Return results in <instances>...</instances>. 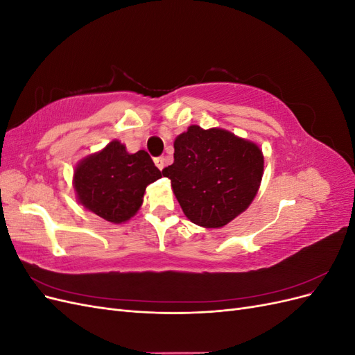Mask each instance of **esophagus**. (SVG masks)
Returning <instances> with one entry per match:
<instances>
[{"label": "esophagus", "instance_id": "esophagus-1", "mask_svg": "<svg viewBox=\"0 0 355 355\" xmlns=\"http://www.w3.org/2000/svg\"><path fill=\"white\" fill-rule=\"evenodd\" d=\"M155 166H157L159 170H163L164 166H166V159H164V158H155Z\"/></svg>", "mask_w": 355, "mask_h": 355}]
</instances>
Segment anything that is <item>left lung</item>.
Listing matches in <instances>:
<instances>
[{"instance_id": "1", "label": "left lung", "mask_w": 355, "mask_h": 355, "mask_svg": "<svg viewBox=\"0 0 355 355\" xmlns=\"http://www.w3.org/2000/svg\"><path fill=\"white\" fill-rule=\"evenodd\" d=\"M175 163L163 170L185 216L222 228L254 200L263 176L259 145L230 130L189 125L175 139Z\"/></svg>"}]
</instances>
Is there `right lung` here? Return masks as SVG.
<instances>
[{
    "label": "right lung",
    "instance_id": "right-lung-1",
    "mask_svg": "<svg viewBox=\"0 0 355 355\" xmlns=\"http://www.w3.org/2000/svg\"><path fill=\"white\" fill-rule=\"evenodd\" d=\"M159 178L161 171L146 151L130 154L114 139L101 151L78 161L72 184L85 210L108 222L123 223L141 209L146 187Z\"/></svg>",
    "mask_w": 355,
    "mask_h": 355
}]
</instances>
